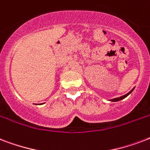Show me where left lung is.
I'll return each mask as SVG.
<instances>
[{"instance_id": "obj_1", "label": "left lung", "mask_w": 150, "mask_h": 150, "mask_svg": "<svg viewBox=\"0 0 150 150\" xmlns=\"http://www.w3.org/2000/svg\"><path fill=\"white\" fill-rule=\"evenodd\" d=\"M134 89H135V87H134V88H133V89H132V90H131L130 92H129V93H127V94H125V95H124V96H120V97H117V98L112 99V100H110V101H112V102H117V101H119V100H123V99H125V97H127V96H128V95H129V94L132 93L133 90H134Z\"/></svg>"}]
</instances>
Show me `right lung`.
Here are the masks:
<instances>
[{
  "mask_svg": "<svg viewBox=\"0 0 150 150\" xmlns=\"http://www.w3.org/2000/svg\"><path fill=\"white\" fill-rule=\"evenodd\" d=\"M41 104H42V103H41Z\"/></svg>",
  "mask_w": 150,
  "mask_h": 150,
  "instance_id": "add662e5",
  "label": "right lung"
}]
</instances>
